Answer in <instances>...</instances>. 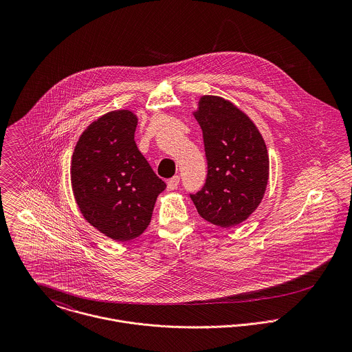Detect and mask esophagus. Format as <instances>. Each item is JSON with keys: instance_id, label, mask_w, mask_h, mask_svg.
<instances>
[{"instance_id": "esophagus-1", "label": "esophagus", "mask_w": 352, "mask_h": 352, "mask_svg": "<svg viewBox=\"0 0 352 352\" xmlns=\"http://www.w3.org/2000/svg\"><path fill=\"white\" fill-rule=\"evenodd\" d=\"M179 183H180V177H179V176H173V177H172V179H169V180H168V183H166L168 190H169V191H172V190L177 188Z\"/></svg>"}]
</instances>
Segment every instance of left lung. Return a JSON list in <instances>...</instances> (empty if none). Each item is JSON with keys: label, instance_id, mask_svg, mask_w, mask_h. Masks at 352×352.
Returning a JSON list of instances; mask_svg holds the SVG:
<instances>
[{"label": "left lung", "instance_id": "obj_1", "mask_svg": "<svg viewBox=\"0 0 352 352\" xmlns=\"http://www.w3.org/2000/svg\"><path fill=\"white\" fill-rule=\"evenodd\" d=\"M195 118L203 133L207 177L190 194L203 219L230 228L245 221L264 197L270 161L264 140L234 104L203 96Z\"/></svg>", "mask_w": 352, "mask_h": 352}]
</instances>
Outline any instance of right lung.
Segmentation results:
<instances>
[{
  "label": "right lung",
  "instance_id": "1",
  "mask_svg": "<svg viewBox=\"0 0 352 352\" xmlns=\"http://www.w3.org/2000/svg\"><path fill=\"white\" fill-rule=\"evenodd\" d=\"M138 119L129 109L95 120L72 157V187L84 218L107 237L129 241L149 226L166 184L134 141Z\"/></svg>",
  "mask_w": 352,
  "mask_h": 352
}]
</instances>
